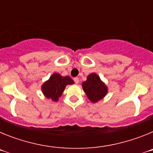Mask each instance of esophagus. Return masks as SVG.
Listing matches in <instances>:
<instances>
[{"label": "esophagus", "instance_id": "1", "mask_svg": "<svg viewBox=\"0 0 153 153\" xmlns=\"http://www.w3.org/2000/svg\"><path fill=\"white\" fill-rule=\"evenodd\" d=\"M74 82H75V83H76V84H78L79 82V79L78 77H75L74 79Z\"/></svg>", "mask_w": 153, "mask_h": 153}]
</instances>
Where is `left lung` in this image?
I'll return each mask as SVG.
<instances>
[{
	"label": "left lung",
	"mask_w": 153,
	"mask_h": 153,
	"mask_svg": "<svg viewBox=\"0 0 153 153\" xmlns=\"http://www.w3.org/2000/svg\"><path fill=\"white\" fill-rule=\"evenodd\" d=\"M82 86L88 99L92 102H97L106 97L108 93L106 85L95 73L87 76L86 80L82 83Z\"/></svg>",
	"instance_id": "1"
}]
</instances>
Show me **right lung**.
Returning <instances> with one entry per match:
<instances>
[{
  "label": "right lung",
  "mask_w": 153,
  "mask_h": 153,
  "mask_svg": "<svg viewBox=\"0 0 153 153\" xmlns=\"http://www.w3.org/2000/svg\"><path fill=\"white\" fill-rule=\"evenodd\" d=\"M74 83V80L68 76H63L57 73H54L51 76L48 80L42 84V93L46 98L56 102L62 96L66 86Z\"/></svg>",
  "instance_id": "add662e5"
}]
</instances>
